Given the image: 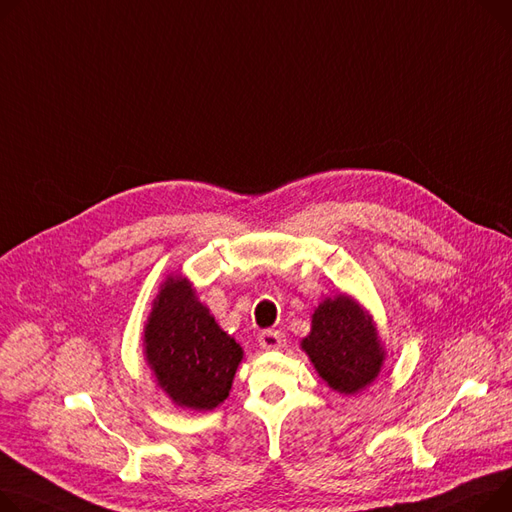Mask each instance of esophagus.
I'll return each instance as SVG.
<instances>
[{"label": "esophagus", "mask_w": 512, "mask_h": 512, "mask_svg": "<svg viewBox=\"0 0 512 512\" xmlns=\"http://www.w3.org/2000/svg\"><path fill=\"white\" fill-rule=\"evenodd\" d=\"M259 346L263 350H282L286 346V335L278 329H265L259 333Z\"/></svg>", "instance_id": "34e87169"}]
</instances>
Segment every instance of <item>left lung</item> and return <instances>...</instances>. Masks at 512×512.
I'll return each mask as SVG.
<instances>
[{"label":"left lung","instance_id":"obj_1","mask_svg":"<svg viewBox=\"0 0 512 512\" xmlns=\"http://www.w3.org/2000/svg\"><path fill=\"white\" fill-rule=\"evenodd\" d=\"M300 350L327 387L342 395H356L377 381L387 356L370 311L344 292L319 302Z\"/></svg>","mask_w":512,"mask_h":512}]
</instances>
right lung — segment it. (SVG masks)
<instances>
[{"instance_id": "right-lung-1", "label": "right lung", "mask_w": 512, "mask_h": 512, "mask_svg": "<svg viewBox=\"0 0 512 512\" xmlns=\"http://www.w3.org/2000/svg\"><path fill=\"white\" fill-rule=\"evenodd\" d=\"M144 356L158 389L183 410L210 412L232 389L245 352L197 298L183 274H168L144 325Z\"/></svg>"}]
</instances>
